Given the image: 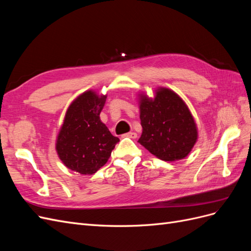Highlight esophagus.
Wrapping results in <instances>:
<instances>
[{
    "label": "esophagus",
    "instance_id": "esophagus-1",
    "mask_svg": "<svg viewBox=\"0 0 251 251\" xmlns=\"http://www.w3.org/2000/svg\"><path fill=\"white\" fill-rule=\"evenodd\" d=\"M125 136H126V137L135 139L136 137H137V134H136L135 132H130V133H126V134H125Z\"/></svg>",
    "mask_w": 251,
    "mask_h": 251
}]
</instances>
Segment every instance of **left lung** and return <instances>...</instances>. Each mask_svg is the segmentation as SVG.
<instances>
[{"label": "left lung", "instance_id": "8db88e82", "mask_svg": "<svg viewBox=\"0 0 251 251\" xmlns=\"http://www.w3.org/2000/svg\"><path fill=\"white\" fill-rule=\"evenodd\" d=\"M142 134L138 142L164 161L185 158L198 138L194 117L174 91L159 88L151 100L140 95Z\"/></svg>", "mask_w": 251, "mask_h": 251}]
</instances>
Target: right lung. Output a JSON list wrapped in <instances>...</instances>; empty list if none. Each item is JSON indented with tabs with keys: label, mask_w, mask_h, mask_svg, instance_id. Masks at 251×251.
<instances>
[{
	"label": "right lung",
	"mask_w": 251,
	"mask_h": 251,
	"mask_svg": "<svg viewBox=\"0 0 251 251\" xmlns=\"http://www.w3.org/2000/svg\"><path fill=\"white\" fill-rule=\"evenodd\" d=\"M107 95L87 91L68 108L56 140L60 160L74 172L92 175L107 163L118 137L101 123L100 114Z\"/></svg>",
	"instance_id": "1"
}]
</instances>
